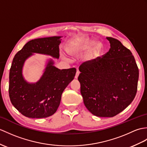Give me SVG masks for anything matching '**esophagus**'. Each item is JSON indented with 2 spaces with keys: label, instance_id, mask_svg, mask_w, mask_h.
Segmentation results:
<instances>
[{
  "label": "esophagus",
  "instance_id": "34e87169",
  "mask_svg": "<svg viewBox=\"0 0 147 147\" xmlns=\"http://www.w3.org/2000/svg\"><path fill=\"white\" fill-rule=\"evenodd\" d=\"M79 74H80V71L78 70V71H76V75H75V78H76V79H77V78H78V76H79Z\"/></svg>",
  "mask_w": 147,
  "mask_h": 147
}]
</instances>
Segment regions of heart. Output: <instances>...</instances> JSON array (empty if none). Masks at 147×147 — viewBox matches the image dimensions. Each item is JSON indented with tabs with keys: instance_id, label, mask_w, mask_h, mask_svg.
<instances>
[{
	"instance_id": "obj_1",
	"label": "heart",
	"mask_w": 147,
	"mask_h": 147,
	"mask_svg": "<svg viewBox=\"0 0 147 147\" xmlns=\"http://www.w3.org/2000/svg\"><path fill=\"white\" fill-rule=\"evenodd\" d=\"M91 40L88 38H83L80 41L71 46L68 51L71 54H77L86 51L91 44ZM101 44L100 42H95L91 47V52L96 53L101 48Z\"/></svg>"
}]
</instances>
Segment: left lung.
Segmentation results:
<instances>
[{"instance_id": "obj_1", "label": "left lung", "mask_w": 147, "mask_h": 147, "mask_svg": "<svg viewBox=\"0 0 147 147\" xmlns=\"http://www.w3.org/2000/svg\"><path fill=\"white\" fill-rule=\"evenodd\" d=\"M102 57L79 67L78 80L85 107L99 117H113L123 111L135 97L138 68L130 51L113 37Z\"/></svg>"}]
</instances>
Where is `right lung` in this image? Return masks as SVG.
<instances>
[{
    "label": "right lung",
    "mask_w": 147,
    "mask_h": 147,
    "mask_svg": "<svg viewBox=\"0 0 147 147\" xmlns=\"http://www.w3.org/2000/svg\"><path fill=\"white\" fill-rule=\"evenodd\" d=\"M61 37L32 39L13 57L9 73V97L13 107L26 117L42 118L53 115L59 107L63 91L75 76L76 68L61 70L53 65L52 59L36 83H29L22 76L24 64L32 53L59 58Z\"/></svg>",
    "instance_id": "obj_1"
}]
</instances>
